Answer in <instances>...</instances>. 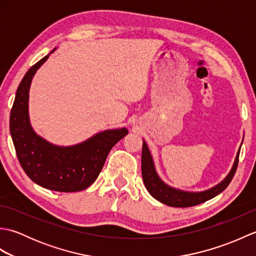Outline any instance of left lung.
<instances>
[{"label": "left lung", "instance_id": "8db88e82", "mask_svg": "<svg viewBox=\"0 0 256 256\" xmlns=\"http://www.w3.org/2000/svg\"><path fill=\"white\" fill-rule=\"evenodd\" d=\"M238 155H240V150H238L234 164L232 166L230 170L224 180L219 184H216L214 188L200 192H188L178 190L172 187H170L157 175L155 170L153 158L150 153L148 145L143 140V148H142V176L146 189L153 197L160 201L162 204H165L170 206H177V208H187V206H197L202 202H206V200L212 199L216 196H218L220 192L229 186L233 176L236 172L238 164Z\"/></svg>", "mask_w": 256, "mask_h": 256}]
</instances>
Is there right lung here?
Listing matches in <instances>:
<instances>
[{
  "label": "right lung",
  "mask_w": 256,
  "mask_h": 256,
  "mask_svg": "<svg viewBox=\"0 0 256 256\" xmlns=\"http://www.w3.org/2000/svg\"><path fill=\"white\" fill-rule=\"evenodd\" d=\"M48 57L32 66L22 79L10 110V131L20 164L32 182L55 192H80L94 182L108 154L128 130H106L68 148L52 145L38 136L28 118V92L32 76Z\"/></svg>",
  "instance_id": "obj_1"
}]
</instances>
